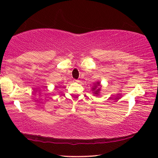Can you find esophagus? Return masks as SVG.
Segmentation results:
<instances>
[{"mask_svg":"<svg viewBox=\"0 0 158 158\" xmlns=\"http://www.w3.org/2000/svg\"><path fill=\"white\" fill-rule=\"evenodd\" d=\"M74 82H76V83H78L79 80H74Z\"/></svg>","mask_w":158,"mask_h":158,"instance_id":"34e87169","label":"esophagus"}]
</instances>
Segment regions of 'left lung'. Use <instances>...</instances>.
<instances>
[{"label":"left lung","instance_id":"left-lung-1","mask_svg":"<svg viewBox=\"0 0 158 158\" xmlns=\"http://www.w3.org/2000/svg\"><path fill=\"white\" fill-rule=\"evenodd\" d=\"M100 85H100V82H97V83H96V85H94V87L92 88V90L94 91V94H96V95L98 94V93L101 90V89H100V88H97V86H100Z\"/></svg>","mask_w":158,"mask_h":158}]
</instances>
